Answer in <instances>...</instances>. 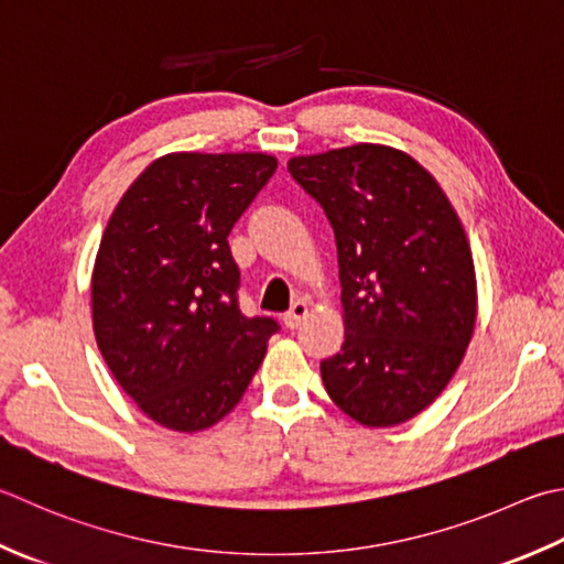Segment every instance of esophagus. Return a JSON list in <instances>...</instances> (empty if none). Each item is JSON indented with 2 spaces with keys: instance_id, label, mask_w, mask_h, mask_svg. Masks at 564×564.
I'll list each match as a JSON object with an SVG mask.
<instances>
[{
  "instance_id": "obj_1",
  "label": "esophagus",
  "mask_w": 564,
  "mask_h": 564,
  "mask_svg": "<svg viewBox=\"0 0 564 564\" xmlns=\"http://www.w3.org/2000/svg\"><path fill=\"white\" fill-rule=\"evenodd\" d=\"M307 313H311V303L303 301V297H301V301H295V303L291 305V311L283 315L285 327H291V329L301 327V323L307 317Z\"/></svg>"
}]
</instances>
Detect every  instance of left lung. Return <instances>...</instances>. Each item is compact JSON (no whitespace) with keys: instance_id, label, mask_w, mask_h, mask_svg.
I'll return each mask as SVG.
<instances>
[{"instance_id":"8db88e82","label":"left lung","mask_w":564,"mask_h":564,"mask_svg":"<svg viewBox=\"0 0 564 564\" xmlns=\"http://www.w3.org/2000/svg\"><path fill=\"white\" fill-rule=\"evenodd\" d=\"M335 229L345 341L325 391L367 427L411 421L445 391L477 323V273L455 207L408 153L355 143L289 161Z\"/></svg>"}]
</instances>
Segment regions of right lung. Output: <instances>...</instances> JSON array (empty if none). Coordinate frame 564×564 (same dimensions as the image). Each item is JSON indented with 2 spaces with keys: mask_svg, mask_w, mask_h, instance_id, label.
I'll return each instance as SVG.
<instances>
[{
  "mask_svg": "<svg viewBox=\"0 0 564 564\" xmlns=\"http://www.w3.org/2000/svg\"><path fill=\"white\" fill-rule=\"evenodd\" d=\"M269 153H165L121 195L93 269V327L139 411L178 433L245 395L279 329L239 311L229 231L275 173Z\"/></svg>",
  "mask_w": 564,
  "mask_h": 564,
  "instance_id": "add662e5",
  "label": "right lung"
}]
</instances>
